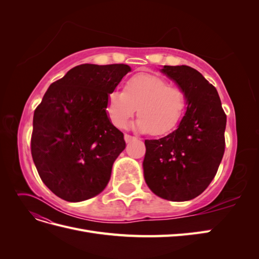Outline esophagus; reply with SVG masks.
<instances>
[{"instance_id":"34e87169","label":"esophagus","mask_w":259,"mask_h":259,"mask_svg":"<svg viewBox=\"0 0 259 259\" xmlns=\"http://www.w3.org/2000/svg\"><path fill=\"white\" fill-rule=\"evenodd\" d=\"M124 139H125V142H126V143H131L132 140H135L136 137L135 136H132V135H128V134H125L124 135Z\"/></svg>"}]
</instances>
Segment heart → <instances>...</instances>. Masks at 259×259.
<instances>
[{
	"label": "heart",
	"instance_id": "1",
	"mask_svg": "<svg viewBox=\"0 0 259 259\" xmlns=\"http://www.w3.org/2000/svg\"><path fill=\"white\" fill-rule=\"evenodd\" d=\"M138 108L135 127L152 135L168 134L180 123L187 109L183 90L161 76L139 73L128 79L124 91L113 90L107 98L106 112L116 127H124Z\"/></svg>",
	"mask_w": 259,
	"mask_h": 259
}]
</instances>
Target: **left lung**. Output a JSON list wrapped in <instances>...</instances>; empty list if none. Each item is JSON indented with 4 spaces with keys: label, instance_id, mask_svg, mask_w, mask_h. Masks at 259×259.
Returning <instances> with one entry per match:
<instances>
[{
    "label": "left lung",
    "instance_id": "obj_1",
    "mask_svg": "<svg viewBox=\"0 0 259 259\" xmlns=\"http://www.w3.org/2000/svg\"><path fill=\"white\" fill-rule=\"evenodd\" d=\"M161 72L187 96V110L177 130L145 140L146 184L158 197L189 201L215 177L225 152L227 116L213 85L189 66H164Z\"/></svg>",
    "mask_w": 259,
    "mask_h": 259
}]
</instances>
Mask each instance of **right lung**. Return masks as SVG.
<instances>
[{
	"mask_svg": "<svg viewBox=\"0 0 259 259\" xmlns=\"http://www.w3.org/2000/svg\"><path fill=\"white\" fill-rule=\"evenodd\" d=\"M130 71L123 64L76 66L50 85L36 107L31 154L42 182L60 199L89 200L110 180L125 142L106 104Z\"/></svg>",
	"mask_w": 259,
	"mask_h": 259,
	"instance_id": "1",
	"label": "right lung"
}]
</instances>
